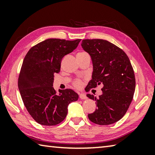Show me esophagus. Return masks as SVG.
<instances>
[{"label":"esophagus","instance_id":"34e87169","mask_svg":"<svg viewBox=\"0 0 155 155\" xmlns=\"http://www.w3.org/2000/svg\"><path fill=\"white\" fill-rule=\"evenodd\" d=\"M79 98L81 100H85V99H87V96H86L85 94H79Z\"/></svg>","mask_w":155,"mask_h":155}]
</instances>
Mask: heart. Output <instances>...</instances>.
Segmentation results:
<instances>
[{"mask_svg": "<svg viewBox=\"0 0 155 155\" xmlns=\"http://www.w3.org/2000/svg\"><path fill=\"white\" fill-rule=\"evenodd\" d=\"M87 54V53H85V52H78V53L77 54V56L83 55V54ZM73 85H74V87L77 88H81L83 85V82L79 79H77V80H75L74 82H73Z\"/></svg>", "mask_w": 155, "mask_h": 155, "instance_id": "1", "label": "heart"}]
</instances>
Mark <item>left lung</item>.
Returning a JSON list of instances; mask_svg holds the SVG:
<instances>
[{
	"label": "left lung",
	"mask_w": 155,
	"mask_h": 155,
	"mask_svg": "<svg viewBox=\"0 0 155 155\" xmlns=\"http://www.w3.org/2000/svg\"><path fill=\"white\" fill-rule=\"evenodd\" d=\"M83 50L90 54L93 64L92 79L86 91L103 84V94L96 98L97 109L88 114L91 122L99 125L114 124L124 116L132 101L135 90L133 68L127 54L109 41L100 39L83 40Z\"/></svg>",
	"instance_id": "obj_1"
}]
</instances>
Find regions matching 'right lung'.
<instances>
[{
  "instance_id": "right-lung-1",
  "label": "right lung",
  "mask_w": 155,
  "mask_h": 155,
  "mask_svg": "<svg viewBox=\"0 0 155 155\" xmlns=\"http://www.w3.org/2000/svg\"><path fill=\"white\" fill-rule=\"evenodd\" d=\"M81 40L48 39L33 46L26 54L18 77V89L26 109L41 125L54 126L66 117L68 106L78 95L70 89L54 90V74L61 60L78 46Z\"/></svg>"
}]
</instances>
